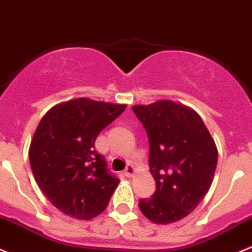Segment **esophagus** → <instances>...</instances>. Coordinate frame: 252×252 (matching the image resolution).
Segmentation results:
<instances>
[{
  "mask_svg": "<svg viewBox=\"0 0 252 252\" xmlns=\"http://www.w3.org/2000/svg\"><path fill=\"white\" fill-rule=\"evenodd\" d=\"M134 174H135V166L131 165V164H129V165L126 166V171H124V175H126V177H131Z\"/></svg>",
  "mask_w": 252,
  "mask_h": 252,
  "instance_id": "34e87169",
  "label": "esophagus"
}]
</instances>
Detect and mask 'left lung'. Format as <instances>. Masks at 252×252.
Instances as JSON below:
<instances>
[{
	"instance_id": "left-lung-1",
	"label": "left lung",
	"mask_w": 252,
	"mask_h": 252,
	"mask_svg": "<svg viewBox=\"0 0 252 252\" xmlns=\"http://www.w3.org/2000/svg\"><path fill=\"white\" fill-rule=\"evenodd\" d=\"M147 131L150 171L156 192L141 199V213L157 224L189 215L206 195L217 165V147L194 110L171 100L134 105Z\"/></svg>"
}]
</instances>
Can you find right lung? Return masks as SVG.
Here are the masks:
<instances>
[{"label":"right lung","mask_w":252,"mask_h":252,"mask_svg":"<svg viewBox=\"0 0 252 252\" xmlns=\"http://www.w3.org/2000/svg\"><path fill=\"white\" fill-rule=\"evenodd\" d=\"M126 107L77 97L53 106L37 126L29 148L31 170L65 215L88 221L107 206L119 179L108 173L95 140Z\"/></svg>","instance_id":"1"}]
</instances>
